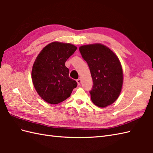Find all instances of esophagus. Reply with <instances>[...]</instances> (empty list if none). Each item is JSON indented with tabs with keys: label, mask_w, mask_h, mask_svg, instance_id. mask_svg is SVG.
Masks as SVG:
<instances>
[{
	"label": "esophagus",
	"mask_w": 153,
	"mask_h": 153,
	"mask_svg": "<svg viewBox=\"0 0 153 153\" xmlns=\"http://www.w3.org/2000/svg\"><path fill=\"white\" fill-rule=\"evenodd\" d=\"M76 82H77V84H78V85H79L80 84V83H81V80L80 79V78H78V79H77L76 80Z\"/></svg>",
	"instance_id": "esophagus-1"
}]
</instances>
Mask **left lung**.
Returning a JSON list of instances; mask_svg holds the SVG:
<instances>
[{
	"label": "left lung",
	"mask_w": 153,
	"mask_h": 153,
	"mask_svg": "<svg viewBox=\"0 0 153 153\" xmlns=\"http://www.w3.org/2000/svg\"><path fill=\"white\" fill-rule=\"evenodd\" d=\"M79 50L87 62L93 81L90 91L95 105L105 108L117 100L123 84V71L117 56L101 43L83 45Z\"/></svg>",
	"instance_id": "left-lung-1"
}]
</instances>
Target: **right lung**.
I'll use <instances>...</instances> for the list:
<instances>
[{
    "label": "right lung",
    "instance_id": "right-lung-1",
    "mask_svg": "<svg viewBox=\"0 0 153 153\" xmlns=\"http://www.w3.org/2000/svg\"><path fill=\"white\" fill-rule=\"evenodd\" d=\"M77 47L70 43L54 41L37 56L32 69V80L36 92L46 102L57 104L70 96L77 83L69 76L65 66Z\"/></svg>",
    "mask_w": 153,
    "mask_h": 153
}]
</instances>
